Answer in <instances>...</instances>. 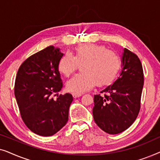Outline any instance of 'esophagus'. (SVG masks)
I'll list each match as a JSON object with an SVG mask.
<instances>
[{"label":"esophagus","instance_id":"1","mask_svg":"<svg viewBox=\"0 0 160 160\" xmlns=\"http://www.w3.org/2000/svg\"><path fill=\"white\" fill-rule=\"evenodd\" d=\"M72 95H73V98H79V97H81V96H82V95H79V94H75V93H73L72 94Z\"/></svg>","mask_w":160,"mask_h":160}]
</instances>
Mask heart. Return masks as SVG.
Returning <instances> with one entry per match:
<instances>
[{
    "label": "heart",
    "mask_w": 160,
    "mask_h": 160,
    "mask_svg": "<svg viewBox=\"0 0 160 160\" xmlns=\"http://www.w3.org/2000/svg\"><path fill=\"white\" fill-rule=\"evenodd\" d=\"M82 66V74L76 75L66 83L71 92L81 94L95 86L110 84L117 77L121 68L119 55L103 46L89 43L76 47L73 56L66 53L60 59L58 68L65 77H68Z\"/></svg>",
    "instance_id": "b5f03b06"
}]
</instances>
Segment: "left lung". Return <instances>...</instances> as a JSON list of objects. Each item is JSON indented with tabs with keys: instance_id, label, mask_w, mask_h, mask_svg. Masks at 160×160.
<instances>
[{
	"instance_id": "obj_1",
	"label": "left lung",
	"mask_w": 160,
	"mask_h": 160,
	"mask_svg": "<svg viewBox=\"0 0 160 160\" xmlns=\"http://www.w3.org/2000/svg\"><path fill=\"white\" fill-rule=\"evenodd\" d=\"M119 77L94 95L93 118L108 134H118L132 125L138 115L143 86V71L136 54L124 49Z\"/></svg>"
}]
</instances>
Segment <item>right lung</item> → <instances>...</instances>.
Returning a JSON list of instances; mask_svg holds the SVG:
<instances>
[{"label": "right lung", "instance_id": "1", "mask_svg": "<svg viewBox=\"0 0 160 160\" xmlns=\"http://www.w3.org/2000/svg\"><path fill=\"white\" fill-rule=\"evenodd\" d=\"M63 56L59 48L49 46L32 54L20 65L14 84V95L22 119L32 132L51 136L66 124L71 94H57L62 88L58 65Z\"/></svg>", "mask_w": 160, "mask_h": 160}]
</instances>
